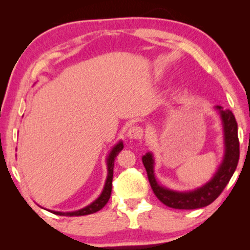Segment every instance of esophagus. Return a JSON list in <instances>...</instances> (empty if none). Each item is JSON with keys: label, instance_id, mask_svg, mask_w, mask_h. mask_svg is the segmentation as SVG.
<instances>
[{"label": "esophagus", "instance_id": "obj_1", "mask_svg": "<svg viewBox=\"0 0 250 250\" xmlns=\"http://www.w3.org/2000/svg\"><path fill=\"white\" fill-rule=\"evenodd\" d=\"M126 137L129 139H135V140H139V139H141L143 137V129L141 126L132 125L131 128H129Z\"/></svg>", "mask_w": 250, "mask_h": 250}]
</instances>
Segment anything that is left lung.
<instances>
[{
    "instance_id": "obj_1",
    "label": "left lung",
    "mask_w": 250,
    "mask_h": 250,
    "mask_svg": "<svg viewBox=\"0 0 250 250\" xmlns=\"http://www.w3.org/2000/svg\"><path fill=\"white\" fill-rule=\"evenodd\" d=\"M223 125L224 155L221 164L213 176L205 184L189 191H176L160 184L154 174V156L152 152H146L142 156L147 177L155 196L164 205L176 209H195L205 207L213 203L223 192L237 167L239 160V141L237 132V122L235 116L229 109H224L222 105H215Z\"/></svg>"
}]
</instances>
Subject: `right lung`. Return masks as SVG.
<instances>
[{"label": "right lung", "instance_id": "right-lung-1", "mask_svg": "<svg viewBox=\"0 0 250 250\" xmlns=\"http://www.w3.org/2000/svg\"><path fill=\"white\" fill-rule=\"evenodd\" d=\"M124 149V143L120 140L112 146V149L110 150L109 154L107 155V179H105L103 192H101L100 195L96 198L94 202H91L89 205L83 207V208L73 210V211H57V210H50L53 214L59 215V216H84V215L94 214L96 211L100 210L103 207L107 204L110 195H111V189H112V177H113V166H115V159L116 156L119 154V152Z\"/></svg>", "mask_w": 250, "mask_h": 250}]
</instances>
